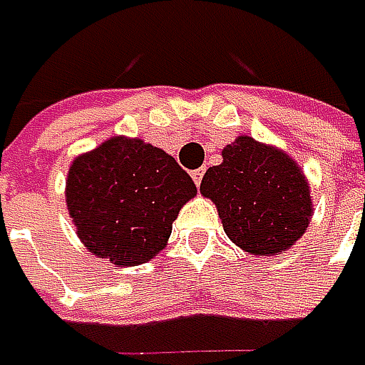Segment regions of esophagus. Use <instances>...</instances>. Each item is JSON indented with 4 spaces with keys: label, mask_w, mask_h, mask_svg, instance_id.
Instances as JSON below:
<instances>
[{
    "label": "esophagus",
    "mask_w": 365,
    "mask_h": 365,
    "mask_svg": "<svg viewBox=\"0 0 365 365\" xmlns=\"http://www.w3.org/2000/svg\"><path fill=\"white\" fill-rule=\"evenodd\" d=\"M203 175H205V168H197V170H192V179H195V184H197V186H201Z\"/></svg>",
    "instance_id": "34e87169"
}]
</instances>
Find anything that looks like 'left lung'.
Wrapping results in <instances>:
<instances>
[{
	"mask_svg": "<svg viewBox=\"0 0 365 365\" xmlns=\"http://www.w3.org/2000/svg\"><path fill=\"white\" fill-rule=\"evenodd\" d=\"M225 233L253 255H279L290 249L309 225V186L285 153L251 136L222 149V164L210 166L201 181Z\"/></svg>",
	"mask_w": 365,
	"mask_h": 365,
	"instance_id": "left-lung-1",
	"label": "left lung"
}]
</instances>
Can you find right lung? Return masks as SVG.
Returning a JSON list of instances; mask_svg holds the SVG:
<instances>
[{"instance_id": "1", "label": "right lung", "mask_w": 365, "mask_h": 365, "mask_svg": "<svg viewBox=\"0 0 365 365\" xmlns=\"http://www.w3.org/2000/svg\"><path fill=\"white\" fill-rule=\"evenodd\" d=\"M197 195L175 158L138 138H110L68 168L66 205L91 253L136 266L160 253L181 205Z\"/></svg>"}]
</instances>
